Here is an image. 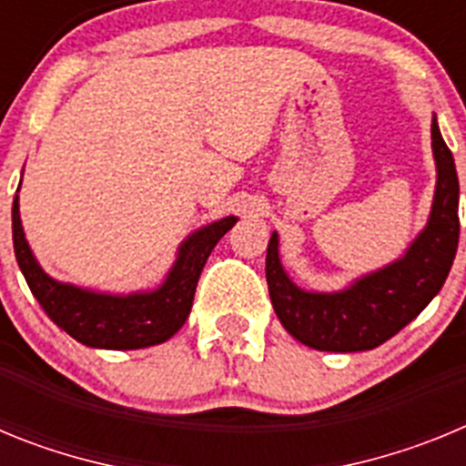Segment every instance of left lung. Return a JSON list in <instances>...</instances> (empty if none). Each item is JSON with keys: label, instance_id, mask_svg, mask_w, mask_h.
I'll return each mask as SVG.
<instances>
[{"label": "left lung", "instance_id": "left-lung-1", "mask_svg": "<svg viewBox=\"0 0 466 466\" xmlns=\"http://www.w3.org/2000/svg\"><path fill=\"white\" fill-rule=\"evenodd\" d=\"M436 191L430 221L401 258L355 279L348 289L322 294L296 287L284 273L278 233L266 254V282L282 327L308 348L324 352H361L390 340L413 322L441 291L460 240V182L451 149L431 118Z\"/></svg>", "mask_w": 466, "mask_h": 466}]
</instances>
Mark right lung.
Returning <instances> with one entry per match:
<instances>
[{"mask_svg": "<svg viewBox=\"0 0 466 466\" xmlns=\"http://www.w3.org/2000/svg\"><path fill=\"white\" fill-rule=\"evenodd\" d=\"M11 221L15 261L30 291L53 322L88 348L139 350L166 343L184 327L205 261L214 245L236 226L238 217H226L191 233L179 245L175 266L158 289L126 296L81 289L44 273L25 240L18 196L14 198Z\"/></svg>", "mask_w": 466, "mask_h": 466, "instance_id": "obj_1", "label": "right lung"}]
</instances>
